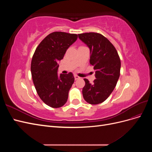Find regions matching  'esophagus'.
Returning <instances> with one entry per match:
<instances>
[{
  "instance_id": "obj_1",
  "label": "esophagus",
  "mask_w": 152,
  "mask_h": 152,
  "mask_svg": "<svg viewBox=\"0 0 152 152\" xmlns=\"http://www.w3.org/2000/svg\"><path fill=\"white\" fill-rule=\"evenodd\" d=\"M74 77H75V80H78V79H80V77H79V76H78V75H74Z\"/></svg>"
}]
</instances>
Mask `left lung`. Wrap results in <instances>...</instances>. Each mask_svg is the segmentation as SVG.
I'll use <instances>...</instances> for the list:
<instances>
[{
    "label": "left lung",
    "instance_id": "obj_1",
    "mask_svg": "<svg viewBox=\"0 0 152 152\" xmlns=\"http://www.w3.org/2000/svg\"><path fill=\"white\" fill-rule=\"evenodd\" d=\"M90 49V65L94 66L96 79L93 84L84 79V99L91 104L102 103L111 94L120 76L121 59L116 49L103 35L89 32L78 34Z\"/></svg>",
    "mask_w": 152,
    "mask_h": 152
}]
</instances>
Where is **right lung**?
Listing matches in <instances>:
<instances>
[{
    "instance_id": "add662e5",
    "label": "right lung",
    "mask_w": 152,
    "mask_h": 152,
    "mask_svg": "<svg viewBox=\"0 0 152 152\" xmlns=\"http://www.w3.org/2000/svg\"><path fill=\"white\" fill-rule=\"evenodd\" d=\"M77 37L62 31L53 32L42 40L32 57L31 73L35 89L40 98L50 107H61L67 102L75 79L71 72L59 77L58 62Z\"/></svg>"
}]
</instances>
